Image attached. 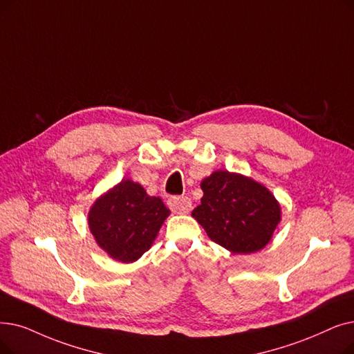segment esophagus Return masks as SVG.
Wrapping results in <instances>:
<instances>
[{
	"instance_id": "34e87169",
	"label": "esophagus",
	"mask_w": 354,
	"mask_h": 354,
	"mask_svg": "<svg viewBox=\"0 0 354 354\" xmlns=\"http://www.w3.org/2000/svg\"><path fill=\"white\" fill-rule=\"evenodd\" d=\"M167 205L174 212H178V214H187L192 208L191 198H188V196H172V198H169Z\"/></svg>"
}]
</instances>
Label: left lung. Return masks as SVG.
<instances>
[{
    "label": "left lung",
    "instance_id": "left-lung-1",
    "mask_svg": "<svg viewBox=\"0 0 354 354\" xmlns=\"http://www.w3.org/2000/svg\"><path fill=\"white\" fill-rule=\"evenodd\" d=\"M204 192L192 217L208 237L237 254L259 252L281 221V205L262 183L240 174L215 171L201 182Z\"/></svg>",
    "mask_w": 354,
    "mask_h": 354
}]
</instances>
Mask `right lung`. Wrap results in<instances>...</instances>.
<instances>
[{
    "instance_id": "1",
    "label": "right lung",
    "mask_w": 354,
    "mask_h": 354,
    "mask_svg": "<svg viewBox=\"0 0 354 354\" xmlns=\"http://www.w3.org/2000/svg\"><path fill=\"white\" fill-rule=\"evenodd\" d=\"M169 214L160 198L147 195L140 183L122 179L91 207L88 225L106 254L131 263L151 248Z\"/></svg>"
}]
</instances>
